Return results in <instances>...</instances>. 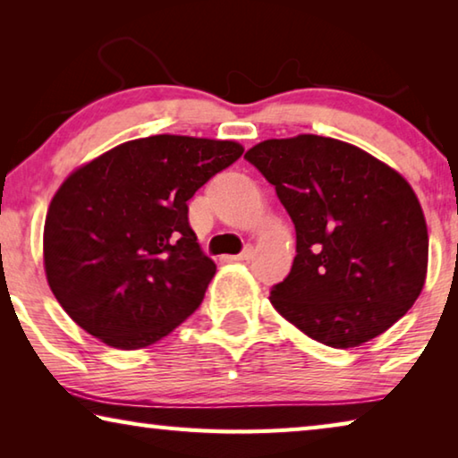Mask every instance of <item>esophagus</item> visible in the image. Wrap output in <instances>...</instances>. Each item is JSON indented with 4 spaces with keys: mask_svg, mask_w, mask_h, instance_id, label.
I'll use <instances>...</instances> for the list:
<instances>
[{
    "mask_svg": "<svg viewBox=\"0 0 458 458\" xmlns=\"http://www.w3.org/2000/svg\"><path fill=\"white\" fill-rule=\"evenodd\" d=\"M254 259V248L246 246L242 252L236 254V257H230V260H252Z\"/></svg>",
    "mask_w": 458,
    "mask_h": 458,
    "instance_id": "esophagus-1",
    "label": "esophagus"
}]
</instances>
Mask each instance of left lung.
I'll return each instance as SVG.
<instances>
[{"mask_svg":"<svg viewBox=\"0 0 458 458\" xmlns=\"http://www.w3.org/2000/svg\"><path fill=\"white\" fill-rule=\"evenodd\" d=\"M246 161L275 185L297 257L270 303L319 344L358 347L420 294L428 230L414 190L390 165L331 137L268 139Z\"/></svg>","mask_w":458,"mask_h":458,"instance_id":"obj_1","label":"left lung"}]
</instances>
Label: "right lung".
Segmentation results:
<instances>
[{
	"instance_id": "1",
	"label": "right lung",
	"mask_w": 458,
	"mask_h": 458,
	"mask_svg": "<svg viewBox=\"0 0 458 458\" xmlns=\"http://www.w3.org/2000/svg\"><path fill=\"white\" fill-rule=\"evenodd\" d=\"M242 153L236 141L153 135L68 175L46 216L44 268L71 319L117 350L151 345L188 319L216 275L188 199Z\"/></svg>"
}]
</instances>
